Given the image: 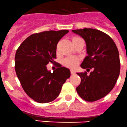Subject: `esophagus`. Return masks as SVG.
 <instances>
[{"instance_id":"1","label":"esophagus","mask_w":127,"mask_h":127,"mask_svg":"<svg viewBox=\"0 0 127 127\" xmlns=\"http://www.w3.org/2000/svg\"><path fill=\"white\" fill-rule=\"evenodd\" d=\"M70 72H71V73H72V74H74V73H75V70H73V69H71V70H70Z\"/></svg>"}]
</instances>
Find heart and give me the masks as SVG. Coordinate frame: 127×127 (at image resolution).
Here are the masks:
<instances>
[{
	"mask_svg": "<svg viewBox=\"0 0 127 127\" xmlns=\"http://www.w3.org/2000/svg\"><path fill=\"white\" fill-rule=\"evenodd\" d=\"M79 37H74L73 39H78ZM79 62V59L77 58L76 57H72V56H70V57H66L63 61V63L64 65H65L66 66L69 67V68H74L78 64Z\"/></svg>",
	"mask_w": 127,
	"mask_h": 127,
	"instance_id": "b5f03b06",
	"label": "heart"
}]
</instances>
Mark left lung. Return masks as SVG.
<instances>
[{"instance_id":"left-lung-1","label":"left lung","mask_w":127,"mask_h":127,"mask_svg":"<svg viewBox=\"0 0 127 127\" xmlns=\"http://www.w3.org/2000/svg\"><path fill=\"white\" fill-rule=\"evenodd\" d=\"M83 38L87 44V57L81 64L88 72L77 73L81 78L76 88L78 94L87 101L104 97L114 87L120 72L119 52L111 37L92 28L72 30Z\"/></svg>"}]
</instances>
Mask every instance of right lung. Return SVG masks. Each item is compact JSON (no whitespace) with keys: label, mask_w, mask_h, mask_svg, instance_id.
<instances>
[{"label":"right lung","mask_w":127,"mask_h":127,"mask_svg":"<svg viewBox=\"0 0 127 127\" xmlns=\"http://www.w3.org/2000/svg\"><path fill=\"white\" fill-rule=\"evenodd\" d=\"M68 32L51 30L33 34L16 52L17 76L26 94L36 102L46 103L55 100L70 77V70L60 64L53 73L46 67L50 62H55L57 43Z\"/></svg>","instance_id":"right-lung-1"}]
</instances>
